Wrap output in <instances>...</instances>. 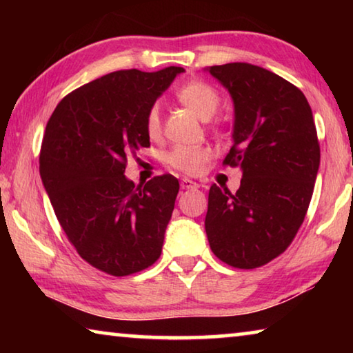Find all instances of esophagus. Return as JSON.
<instances>
[{"instance_id": "esophagus-1", "label": "esophagus", "mask_w": 353, "mask_h": 353, "mask_svg": "<svg viewBox=\"0 0 353 353\" xmlns=\"http://www.w3.org/2000/svg\"><path fill=\"white\" fill-rule=\"evenodd\" d=\"M181 188L182 190H196V188H199V183H196L193 181H190V179L183 177V179H181Z\"/></svg>"}]
</instances>
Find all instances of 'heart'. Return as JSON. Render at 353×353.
<instances>
[{
    "mask_svg": "<svg viewBox=\"0 0 353 353\" xmlns=\"http://www.w3.org/2000/svg\"><path fill=\"white\" fill-rule=\"evenodd\" d=\"M177 98L201 119H210L221 105L216 88L202 81L185 83L177 90ZM145 129L149 139H157L162 132V113H160L159 104H154L148 110ZM208 157H210V151L205 146L179 145L166 151L163 160L172 170L185 172V174H196L207 163Z\"/></svg>",
    "mask_w": 353,
    "mask_h": 353,
    "instance_id": "heart-1",
    "label": "heart"
}]
</instances>
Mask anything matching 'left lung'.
Listing matches in <instances>:
<instances>
[{"label": "left lung", "mask_w": 353, "mask_h": 353, "mask_svg": "<svg viewBox=\"0 0 353 353\" xmlns=\"http://www.w3.org/2000/svg\"><path fill=\"white\" fill-rule=\"evenodd\" d=\"M235 105L234 146L223 165L240 166L236 193L213 183L205 232L221 261L254 270L283 254L312 201L321 149L308 101L296 85L250 63L208 68Z\"/></svg>", "instance_id": "1"}]
</instances>
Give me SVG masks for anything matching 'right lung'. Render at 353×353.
I'll return each instance as SVG.
<instances>
[{
  "label": "right lung",
  "mask_w": 353,
  "mask_h": 353,
  "mask_svg": "<svg viewBox=\"0 0 353 353\" xmlns=\"http://www.w3.org/2000/svg\"><path fill=\"white\" fill-rule=\"evenodd\" d=\"M182 71H113L68 93L46 124L40 176L59 224L110 276L140 272L162 254L179 181L162 174L135 187L124 170L129 154L149 146L148 110Z\"/></svg>",
  "instance_id": "right-lung-1"
}]
</instances>
